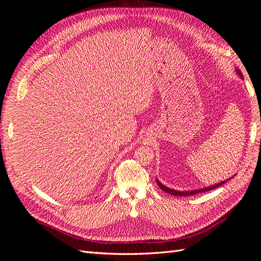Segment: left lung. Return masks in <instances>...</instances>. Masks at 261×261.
Returning <instances> with one entry per match:
<instances>
[{
	"label": "left lung",
	"mask_w": 261,
	"mask_h": 261,
	"mask_svg": "<svg viewBox=\"0 0 261 261\" xmlns=\"http://www.w3.org/2000/svg\"><path fill=\"white\" fill-rule=\"evenodd\" d=\"M236 70V73H238V75L242 78L243 80V74H242V72L240 69H235ZM233 177V176H232ZM232 177H230L228 179H231ZM228 179H225V180H223V181H220V183H217V184H215V185H210V186H208V187H203V188H199V189H193V191H175V189H172V188H169V187H167V186H164L161 181L156 178V184H158V186H159L163 192H165V193H168V194H170V195H173V196H181V197H185V196H191V195H195V194H199V193H203V192H208V191H211V189H215V188H218L219 186H221V185H223L225 181H227Z\"/></svg>",
	"instance_id": "left-lung-1"
}]
</instances>
